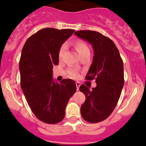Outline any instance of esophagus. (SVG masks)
Instances as JSON below:
<instances>
[{
  "instance_id": "esophagus-1",
  "label": "esophagus",
  "mask_w": 146,
  "mask_h": 146,
  "mask_svg": "<svg viewBox=\"0 0 146 146\" xmlns=\"http://www.w3.org/2000/svg\"><path fill=\"white\" fill-rule=\"evenodd\" d=\"M76 90H77V91H78V90H79V87H80V82H76Z\"/></svg>"
}]
</instances>
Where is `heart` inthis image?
<instances>
[{
    "mask_svg": "<svg viewBox=\"0 0 146 146\" xmlns=\"http://www.w3.org/2000/svg\"><path fill=\"white\" fill-rule=\"evenodd\" d=\"M74 47L76 49L77 52H78L80 56H82V55H84V54L90 53V50L89 46H87V44H86L84 41L78 40H76V42H74ZM65 50H66V45L65 44H63V45L61 46L59 50L58 53V56L59 59H62L63 57V55H64ZM68 75H69L70 77L73 78H76L78 76V74L76 70L70 69L68 71Z\"/></svg>",
    "mask_w": 146,
    "mask_h": 146,
    "instance_id": "1",
    "label": "heart"
}]
</instances>
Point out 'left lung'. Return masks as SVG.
<instances>
[{
  "mask_svg": "<svg viewBox=\"0 0 146 146\" xmlns=\"http://www.w3.org/2000/svg\"><path fill=\"white\" fill-rule=\"evenodd\" d=\"M74 35L89 42L94 51L85 78L95 79L97 86L91 90L84 84L79 88L86 98L81 116L89 123H99L111 114L120 98L125 83L123 59L114 42L100 32L80 30Z\"/></svg>",
  "mask_w": 146,
  "mask_h": 146,
  "instance_id": "left-lung-1",
  "label": "left lung"
}]
</instances>
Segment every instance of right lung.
I'll list each match as a JSON object with an SVG mask.
<instances>
[{
	"mask_svg": "<svg viewBox=\"0 0 146 146\" xmlns=\"http://www.w3.org/2000/svg\"><path fill=\"white\" fill-rule=\"evenodd\" d=\"M74 31L43 28L27 39L21 51V89L32 112L43 123L62 121L68 101L76 91L72 79L54 82L52 70L59 64V48Z\"/></svg>",
	"mask_w": 146,
	"mask_h": 146,
	"instance_id": "add662e5",
	"label": "right lung"
}]
</instances>
